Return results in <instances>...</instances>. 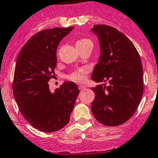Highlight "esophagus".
Returning <instances> with one entry per match:
<instances>
[{"instance_id": "34e87169", "label": "esophagus", "mask_w": 158, "mask_h": 158, "mask_svg": "<svg viewBox=\"0 0 158 158\" xmlns=\"http://www.w3.org/2000/svg\"><path fill=\"white\" fill-rule=\"evenodd\" d=\"M78 88H79V89H80L81 91H83V90H85V89H86V87L85 86V85H79V86H78Z\"/></svg>"}]
</instances>
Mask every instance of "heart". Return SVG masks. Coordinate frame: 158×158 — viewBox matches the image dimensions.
Masks as SVG:
<instances>
[{"label":"heart","mask_w":158,"mask_h":158,"mask_svg":"<svg viewBox=\"0 0 158 158\" xmlns=\"http://www.w3.org/2000/svg\"><path fill=\"white\" fill-rule=\"evenodd\" d=\"M89 43H92V41H91L89 39L81 38L77 41L76 46H84L85 45V44H89ZM88 73H89L88 69L85 67H82L80 68V69H77L75 71L72 72V73L67 77V78L69 80L72 81L81 83V82H84L86 80V77Z\"/></svg>","instance_id":"obj_1"}]
</instances>
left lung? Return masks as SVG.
<instances>
[{"instance_id":"1","label":"left lung","mask_w":158,"mask_h":158,"mask_svg":"<svg viewBox=\"0 0 158 158\" xmlns=\"http://www.w3.org/2000/svg\"><path fill=\"white\" fill-rule=\"evenodd\" d=\"M92 30L99 37L101 55L92 79L105 84L92 89V111L102 124L118 126L131 118L142 99L141 59L131 40L114 27L94 25Z\"/></svg>"}]
</instances>
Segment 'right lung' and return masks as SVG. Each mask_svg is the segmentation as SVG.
<instances>
[{"mask_svg":"<svg viewBox=\"0 0 158 158\" xmlns=\"http://www.w3.org/2000/svg\"><path fill=\"white\" fill-rule=\"evenodd\" d=\"M73 29L56 27L37 32L17 57L13 95L24 118L44 132L66 126L80 92L73 82L66 81L54 92H50L48 84L55 77L59 43Z\"/></svg>","mask_w":158,"mask_h":158,"instance_id":"obj_1","label":"right lung"}]
</instances>
